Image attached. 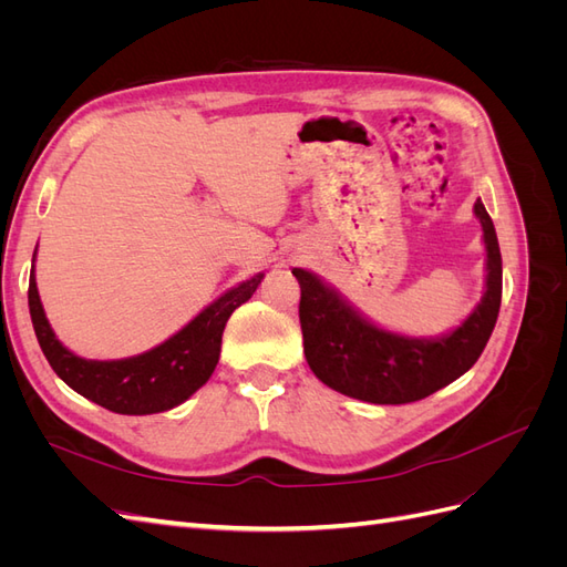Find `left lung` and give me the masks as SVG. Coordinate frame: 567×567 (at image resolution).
Instances as JSON below:
<instances>
[{
    "instance_id": "left-lung-1",
    "label": "left lung",
    "mask_w": 567,
    "mask_h": 567,
    "mask_svg": "<svg viewBox=\"0 0 567 567\" xmlns=\"http://www.w3.org/2000/svg\"><path fill=\"white\" fill-rule=\"evenodd\" d=\"M475 215L487 246L485 298L456 331L435 340L375 329L315 274L293 269L300 284L305 357L321 383L371 404H409L450 385L477 362L499 317L502 252L492 217L480 198Z\"/></svg>"
}]
</instances>
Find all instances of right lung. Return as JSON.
I'll return each instance as SVG.
<instances>
[{"mask_svg": "<svg viewBox=\"0 0 567 567\" xmlns=\"http://www.w3.org/2000/svg\"><path fill=\"white\" fill-rule=\"evenodd\" d=\"M260 281L262 274H257L231 288L163 346L120 362H92L61 346L44 317L35 271L28 286V305L40 348L63 383L115 414L144 416L182 404L205 385L217 367L227 319L255 293Z\"/></svg>", "mask_w": 567, "mask_h": 567, "instance_id": "right-lung-1", "label": "right lung"}]
</instances>
